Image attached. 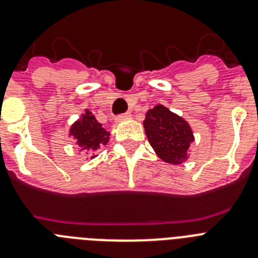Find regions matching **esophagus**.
<instances>
[{
    "label": "esophagus",
    "mask_w": 258,
    "mask_h": 258,
    "mask_svg": "<svg viewBox=\"0 0 258 258\" xmlns=\"http://www.w3.org/2000/svg\"><path fill=\"white\" fill-rule=\"evenodd\" d=\"M131 117H132L131 113H122V115H120L116 117V121L121 122V121H125V120H129Z\"/></svg>",
    "instance_id": "esophagus-1"
}]
</instances>
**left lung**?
<instances>
[{
  "label": "left lung",
  "instance_id": "1",
  "mask_svg": "<svg viewBox=\"0 0 258 258\" xmlns=\"http://www.w3.org/2000/svg\"><path fill=\"white\" fill-rule=\"evenodd\" d=\"M143 126L159 159L178 165L190 157V146L195 137L190 124L183 117L163 104H156L146 112Z\"/></svg>",
  "mask_w": 258,
  "mask_h": 258
}]
</instances>
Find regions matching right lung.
Wrapping results in <instances>:
<instances>
[{
    "instance_id": "right-lung-1",
    "label": "right lung",
    "mask_w": 258,
    "mask_h": 258,
    "mask_svg": "<svg viewBox=\"0 0 258 258\" xmlns=\"http://www.w3.org/2000/svg\"><path fill=\"white\" fill-rule=\"evenodd\" d=\"M109 132H107L101 122H98L95 116L89 109H85L74 124L71 125L68 137L76 142L80 149L90 152V159L98 155L95 152L106 146L109 141Z\"/></svg>"
}]
</instances>
